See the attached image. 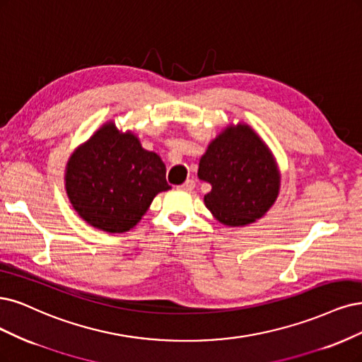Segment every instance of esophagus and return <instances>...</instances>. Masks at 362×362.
<instances>
[{
    "mask_svg": "<svg viewBox=\"0 0 362 362\" xmlns=\"http://www.w3.org/2000/svg\"><path fill=\"white\" fill-rule=\"evenodd\" d=\"M196 187V181L194 180H187L182 185H181V189L182 190H187V192H192L193 189Z\"/></svg>",
    "mask_w": 362,
    "mask_h": 362,
    "instance_id": "34e87169",
    "label": "esophagus"
}]
</instances>
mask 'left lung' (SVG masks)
<instances>
[{
    "instance_id": "8db88e82",
    "label": "left lung",
    "mask_w": 362,
    "mask_h": 362,
    "mask_svg": "<svg viewBox=\"0 0 362 362\" xmlns=\"http://www.w3.org/2000/svg\"><path fill=\"white\" fill-rule=\"evenodd\" d=\"M197 177L211 184L205 206L224 226L240 228L276 204L281 173L269 146L247 122L229 124L208 144Z\"/></svg>"
}]
</instances>
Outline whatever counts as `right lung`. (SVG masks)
<instances>
[{
  "label": "right lung",
  "instance_id": "add662e5",
  "mask_svg": "<svg viewBox=\"0 0 362 362\" xmlns=\"http://www.w3.org/2000/svg\"><path fill=\"white\" fill-rule=\"evenodd\" d=\"M64 184L78 216L107 233L134 228L153 199L170 189L163 160L144 149L132 130H118L115 121L105 122L74 149Z\"/></svg>",
  "mask_w": 362,
  "mask_h": 362
}]
</instances>
